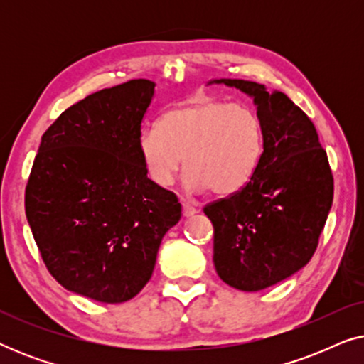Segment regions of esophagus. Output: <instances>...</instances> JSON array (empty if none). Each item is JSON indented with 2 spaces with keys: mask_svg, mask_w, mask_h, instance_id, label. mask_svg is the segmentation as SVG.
Instances as JSON below:
<instances>
[{
  "mask_svg": "<svg viewBox=\"0 0 364 364\" xmlns=\"http://www.w3.org/2000/svg\"><path fill=\"white\" fill-rule=\"evenodd\" d=\"M182 212H183V215H186V217H191V215H193V213H197V208L193 207L191 202L182 200Z\"/></svg>",
  "mask_w": 364,
  "mask_h": 364,
  "instance_id": "34e87169",
  "label": "esophagus"
}]
</instances>
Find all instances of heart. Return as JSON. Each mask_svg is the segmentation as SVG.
<instances>
[{
  "label": "heart",
  "instance_id": "obj_1",
  "mask_svg": "<svg viewBox=\"0 0 364 364\" xmlns=\"http://www.w3.org/2000/svg\"><path fill=\"white\" fill-rule=\"evenodd\" d=\"M263 149L265 126L257 109L210 96L167 109L157 126L137 136L139 157L156 186H172L183 159L188 191L210 188L223 197L252 181Z\"/></svg>",
  "mask_w": 364,
  "mask_h": 364
}]
</instances>
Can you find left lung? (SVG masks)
<instances>
[{"mask_svg": "<svg viewBox=\"0 0 364 364\" xmlns=\"http://www.w3.org/2000/svg\"><path fill=\"white\" fill-rule=\"evenodd\" d=\"M253 97L265 149L240 192L207 203L213 265L227 285L258 291L311 260L333 203V173L310 117L280 91L243 79H217Z\"/></svg>", "mask_w": 364, "mask_h": 364, "instance_id": "obj_1", "label": "left lung"}]
</instances>
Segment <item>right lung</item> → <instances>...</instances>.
<instances>
[{
  "label": "right lung",
  "mask_w": 364,
  "mask_h": 364,
  "mask_svg": "<svg viewBox=\"0 0 364 364\" xmlns=\"http://www.w3.org/2000/svg\"><path fill=\"white\" fill-rule=\"evenodd\" d=\"M154 86L132 79L73 104L43 134L28 178L24 208L44 265L66 290L96 301L136 296L182 215L137 152Z\"/></svg>",
  "instance_id": "add662e5"
}]
</instances>
